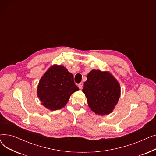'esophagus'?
Masks as SVG:
<instances>
[{
    "instance_id": "34e87169",
    "label": "esophagus",
    "mask_w": 156,
    "mask_h": 156,
    "mask_svg": "<svg viewBox=\"0 0 156 156\" xmlns=\"http://www.w3.org/2000/svg\"><path fill=\"white\" fill-rule=\"evenodd\" d=\"M83 86V83L82 82H81L80 83H79V84L78 85V88H79L80 89H81V88H82Z\"/></svg>"
}]
</instances>
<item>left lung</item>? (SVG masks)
Wrapping results in <instances>:
<instances>
[{
  "label": "left lung",
  "mask_w": 156,
  "mask_h": 156,
  "mask_svg": "<svg viewBox=\"0 0 156 156\" xmlns=\"http://www.w3.org/2000/svg\"><path fill=\"white\" fill-rule=\"evenodd\" d=\"M83 92L91 110L99 115L110 114L120 97V86L108 72L92 70L87 75Z\"/></svg>",
  "instance_id": "obj_1"
}]
</instances>
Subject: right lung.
Returning <instances> with one entry per match:
<instances>
[{
	"instance_id": "add662e5",
	"label": "right lung",
	"mask_w": 156,
	"mask_h": 156,
	"mask_svg": "<svg viewBox=\"0 0 156 156\" xmlns=\"http://www.w3.org/2000/svg\"><path fill=\"white\" fill-rule=\"evenodd\" d=\"M78 90L72 74L62 66H53L40 79L37 95L46 108L55 111L65 106L71 95Z\"/></svg>"
}]
</instances>
